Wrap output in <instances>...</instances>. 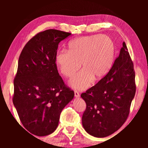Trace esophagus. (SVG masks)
<instances>
[{"mask_svg": "<svg viewBox=\"0 0 148 148\" xmlns=\"http://www.w3.org/2000/svg\"><path fill=\"white\" fill-rule=\"evenodd\" d=\"M74 96H75V97H76V98H78V97H79V92L77 91H76V90L74 91Z\"/></svg>", "mask_w": 148, "mask_h": 148, "instance_id": "1", "label": "esophagus"}]
</instances>
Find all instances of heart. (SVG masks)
<instances>
[{
	"mask_svg": "<svg viewBox=\"0 0 148 148\" xmlns=\"http://www.w3.org/2000/svg\"><path fill=\"white\" fill-rule=\"evenodd\" d=\"M115 46L109 36L87 35L75 38L68 44V51H60L56 62L61 73L72 77L80 69H84L70 81L74 89L87 88L92 79L99 80L106 76L114 62Z\"/></svg>",
	"mask_w": 148,
	"mask_h": 148,
	"instance_id": "obj_1",
	"label": "heart"
}]
</instances>
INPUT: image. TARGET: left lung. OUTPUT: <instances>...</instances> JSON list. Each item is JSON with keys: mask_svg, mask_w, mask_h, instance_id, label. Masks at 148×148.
<instances>
[{"mask_svg": "<svg viewBox=\"0 0 148 148\" xmlns=\"http://www.w3.org/2000/svg\"><path fill=\"white\" fill-rule=\"evenodd\" d=\"M136 89L133 62L123 42L106 76L81 95L86 103L82 116L86 132L103 138L117 131L129 116Z\"/></svg>", "mask_w": 148, "mask_h": 148, "instance_id": "left-lung-1", "label": "left lung"}]
</instances>
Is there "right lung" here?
I'll return each mask as SVG.
<instances>
[{"mask_svg": "<svg viewBox=\"0 0 148 148\" xmlns=\"http://www.w3.org/2000/svg\"><path fill=\"white\" fill-rule=\"evenodd\" d=\"M71 35L56 29L40 32L19 56L13 103L22 125L36 136L56 131L62 109L74 98V91L59 76L56 63L59 42Z\"/></svg>", "mask_w": 148, "mask_h": 148, "instance_id": "obj_1", "label": "right lung"}]
</instances>
